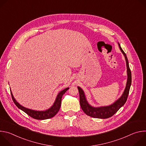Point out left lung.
<instances>
[{"label": "left lung", "instance_id": "left-lung-1", "mask_svg": "<svg viewBox=\"0 0 146 146\" xmlns=\"http://www.w3.org/2000/svg\"><path fill=\"white\" fill-rule=\"evenodd\" d=\"M119 50H121V52L123 54L125 59L126 60V64H127V81L126 87L125 88L123 92L122 93V95L111 105L106 106H100V107H94L91 106L90 104L88 103V100H87L85 93L82 90L81 88L80 87H77L79 95H80V106L83 110L87 115L97 118H102V119H105L108 118L113 116L122 106L127 102V98L129 94L130 87L131 86L132 82V76H131V72L129 66V62L127 58V56L124 52V51L121 48L120 44L118 43Z\"/></svg>", "mask_w": 146, "mask_h": 146}]
</instances>
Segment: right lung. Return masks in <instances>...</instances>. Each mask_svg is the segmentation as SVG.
Listing matches in <instances>:
<instances>
[{"label": "right lung", "instance_id": "1", "mask_svg": "<svg viewBox=\"0 0 146 146\" xmlns=\"http://www.w3.org/2000/svg\"><path fill=\"white\" fill-rule=\"evenodd\" d=\"M69 89V88H66L60 92H59L55 99V100L54 103H53V105L48 109L47 110H43V111H38V110H35L32 109H30L24 107L23 106L21 105L16 100V99L14 98L12 92L11 91V95L12 96L13 100L14 103H15V105L20 110H23L24 111L25 113H27L28 115L30 117L36 119H40V120H43V119H46L48 118H51L55 116L57 113L59 111L60 105H61V100L62 98L63 95Z\"/></svg>", "mask_w": 146, "mask_h": 146}]
</instances>
